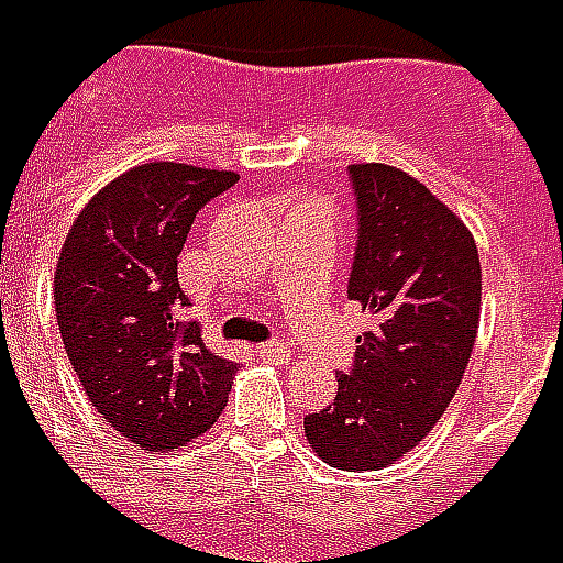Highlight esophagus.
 Wrapping results in <instances>:
<instances>
[{"mask_svg": "<svg viewBox=\"0 0 563 563\" xmlns=\"http://www.w3.org/2000/svg\"><path fill=\"white\" fill-rule=\"evenodd\" d=\"M257 354H261L263 361H273V364H285L290 357V345L288 342H266V345H261L257 349Z\"/></svg>", "mask_w": 563, "mask_h": 563, "instance_id": "obj_1", "label": "esophagus"}]
</instances>
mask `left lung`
<instances>
[{
  "label": "left lung",
  "mask_w": 563,
  "mask_h": 563,
  "mask_svg": "<svg viewBox=\"0 0 563 563\" xmlns=\"http://www.w3.org/2000/svg\"><path fill=\"white\" fill-rule=\"evenodd\" d=\"M357 254L349 300L373 327L357 336L336 400L302 421L324 464L382 470L437 428L470 364L482 314V266L470 227L409 173L354 163Z\"/></svg>",
  "instance_id": "obj_1"
}]
</instances>
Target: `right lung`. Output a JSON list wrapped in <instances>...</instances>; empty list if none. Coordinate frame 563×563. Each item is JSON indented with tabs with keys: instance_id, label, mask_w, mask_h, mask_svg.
Instances as JSON below:
<instances>
[{
	"instance_id": "1",
	"label": "right lung",
	"mask_w": 563,
	"mask_h": 563,
	"mask_svg": "<svg viewBox=\"0 0 563 563\" xmlns=\"http://www.w3.org/2000/svg\"><path fill=\"white\" fill-rule=\"evenodd\" d=\"M236 173L154 161L126 169L71 221L54 309L87 400L147 452H178L224 412L239 366L181 324L178 254L197 211Z\"/></svg>"
}]
</instances>
